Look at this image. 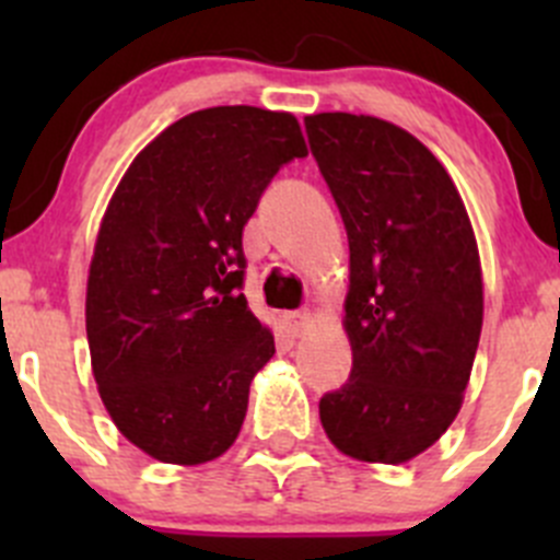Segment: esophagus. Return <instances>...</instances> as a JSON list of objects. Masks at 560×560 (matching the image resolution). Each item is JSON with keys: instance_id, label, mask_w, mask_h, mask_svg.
Wrapping results in <instances>:
<instances>
[{"instance_id": "esophagus-1", "label": "esophagus", "mask_w": 560, "mask_h": 560, "mask_svg": "<svg viewBox=\"0 0 560 560\" xmlns=\"http://www.w3.org/2000/svg\"><path fill=\"white\" fill-rule=\"evenodd\" d=\"M284 322H287V327L295 332V336H301V332L308 327V322H312V314H308L306 308H301V312H287Z\"/></svg>"}]
</instances>
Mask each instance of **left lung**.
I'll return each instance as SVG.
<instances>
[{
    "label": "left lung",
    "instance_id": "left-lung-1",
    "mask_svg": "<svg viewBox=\"0 0 560 560\" xmlns=\"http://www.w3.org/2000/svg\"><path fill=\"white\" fill-rule=\"evenodd\" d=\"M349 238L352 371L319 398L343 455L404 463L460 411L482 330V270L466 206L442 162L374 116H306Z\"/></svg>",
    "mask_w": 560,
    "mask_h": 560
}]
</instances>
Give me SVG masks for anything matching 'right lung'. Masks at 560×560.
<instances>
[{
	"instance_id": "1",
	"label": "right lung",
	"mask_w": 560,
	"mask_h": 560,
	"mask_svg": "<svg viewBox=\"0 0 560 560\" xmlns=\"http://www.w3.org/2000/svg\"><path fill=\"white\" fill-rule=\"evenodd\" d=\"M290 113L222 105L151 140L107 206L86 290L94 380L118 431L162 463L213 460L238 439L273 358L244 298V224L306 156Z\"/></svg>"
}]
</instances>
